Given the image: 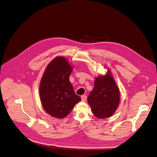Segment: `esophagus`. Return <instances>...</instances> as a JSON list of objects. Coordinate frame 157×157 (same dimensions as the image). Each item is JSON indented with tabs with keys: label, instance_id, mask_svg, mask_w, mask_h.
I'll use <instances>...</instances> for the list:
<instances>
[{
	"label": "esophagus",
	"instance_id": "esophagus-1",
	"mask_svg": "<svg viewBox=\"0 0 157 157\" xmlns=\"http://www.w3.org/2000/svg\"><path fill=\"white\" fill-rule=\"evenodd\" d=\"M86 99H87V97H86V95H82V96H81V100H82V101H86Z\"/></svg>",
	"mask_w": 157,
	"mask_h": 157
}]
</instances>
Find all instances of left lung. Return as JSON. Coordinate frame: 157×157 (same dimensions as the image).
I'll return each mask as SVG.
<instances>
[{"mask_svg":"<svg viewBox=\"0 0 157 157\" xmlns=\"http://www.w3.org/2000/svg\"><path fill=\"white\" fill-rule=\"evenodd\" d=\"M120 97L117 84L108 74L96 78L94 88L88 97V102L95 117L106 118L111 117L117 109Z\"/></svg>","mask_w":157,"mask_h":157,"instance_id":"1","label":"left lung"}]
</instances>
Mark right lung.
I'll return each mask as SVG.
<instances>
[{
    "label": "right lung",
    "mask_w": 157,
    "mask_h": 157,
    "mask_svg": "<svg viewBox=\"0 0 157 157\" xmlns=\"http://www.w3.org/2000/svg\"><path fill=\"white\" fill-rule=\"evenodd\" d=\"M73 67L63 57H58L47 66L40 82L42 106L53 117L68 115L81 98L76 94L69 77Z\"/></svg>",
    "instance_id": "1"
}]
</instances>
